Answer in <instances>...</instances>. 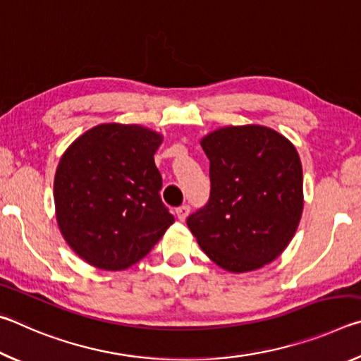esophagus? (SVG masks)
<instances>
[{
    "instance_id": "obj_1",
    "label": "esophagus",
    "mask_w": 361,
    "mask_h": 361,
    "mask_svg": "<svg viewBox=\"0 0 361 361\" xmlns=\"http://www.w3.org/2000/svg\"><path fill=\"white\" fill-rule=\"evenodd\" d=\"M189 205H181V207H178V209H176V216H178V219L180 221H185V219L188 218V215H189Z\"/></svg>"
}]
</instances>
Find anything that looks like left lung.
Returning a JSON list of instances; mask_svg holds the SVG:
<instances>
[{"label":"left lung","mask_w":361,"mask_h":361,"mask_svg":"<svg viewBox=\"0 0 361 361\" xmlns=\"http://www.w3.org/2000/svg\"><path fill=\"white\" fill-rule=\"evenodd\" d=\"M210 199L186 223L205 255L229 272L269 264L302 215V167L290 140L264 126L221 127L200 140Z\"/></svg>","instance_id":"1"}]
</instances>
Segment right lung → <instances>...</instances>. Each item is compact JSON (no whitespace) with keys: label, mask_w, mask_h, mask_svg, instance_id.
Returning a JSON list of instances; mask_svg holds the SVG:
<instances>
[{"label":"right lung","mask_w":361,"mask_h":361,"mask_svg":"<svg viewBox=\"0 0 361 361\" xmlns=\"http://www.w3.org/2000/svg\"><path fill=\"white\" fill-rule=\"evenodd\" d=\"M161 143L154 130L113 122L82 133L63 152L54 180L57 223L90 266L130 267L175 221L159 194L154 154Z\"/></svg>","instance_id":"obj_1"}]
</instances>
